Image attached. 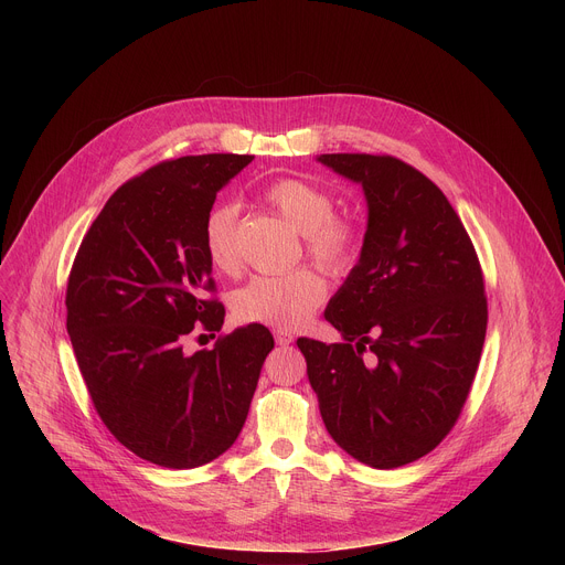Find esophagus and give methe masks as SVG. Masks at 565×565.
Listing matches in <instances>:
<instances>
[{
	"mask_svg": "<svg viewBox=\"0 0 565 565\" xmlns=\"http://www.w3.org/2000/svg\"><path fill=\"white\" fill-rule=\"evenodd\" d=\"M292 333H288V331H281V329H277L275 331V342L279 344V347H288V344H292Z\"/></svg>",
	"mask_w": 565,
	"mask_h": 565,
	"instance_id": "1",
	"label": "esophagus"
}]
</instances>
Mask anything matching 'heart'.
<instances>
[{
    "instance_id": "1",
    "label": "heart",
    "mask_w": 565,
    "mask_h": 565,
    "mask_svg": "<svg viewBox=\"0 0 565 565\" xmlns=\"http://www.w3.org/2000/svg\"><path fill=\"white\" fill-rule=\"evenodd\" d=\"M266 201L299 234L306 253L321 268L347 270L360 248V234L351 218L335 214V199L301 179H281L266 190ZM236 207L214 205L203 223V246L214 270L234 275L241 266L236 250ZM327 299V281L312 270L290 275H262L234 290L230 306L241 324L295 329Z\"/></svg>"
}]
</instances>
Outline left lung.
I'll return each mask as SVG.
<instances>
[{
    "label": "left lung",
    "instance_id": "obj_1",
    "mask_svg": "<svg viewBox=\"0 0 565 565\" xmlns=\"http://www.w3.org/2000/svg\"><path fill=\"white\" fill-rule=\"evenodd\" d=\"M362 185L360 259L324 317L344 342L299 338L331 438L355 460L393 469L429 454L454 427L488 331L482 273L456 210L393 156L319 153Z\"/></svg>",
    "mask_w": 565,
    "mask_h": 565
}]
</instances>
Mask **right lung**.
I'll return each instance as SVG.
<instances>
[{"label":"right lung","mask_w":565,"mask_h":565,"mask_svg":"<svg viewBox=\"0 0 565 565\" xmlns=\"http://www.w3.org/2000/svg\"><path fill=\"white\" fill-rule=\"evenodd\" d=\"M248 153L166 160L114 192L66 286V331L94 407L136 456L192 469L232 447L268 353L262 324L185 353L194 329L221 331L203 223Z\"/></svg>","instance_id":"add662e5"}]
</instances>
